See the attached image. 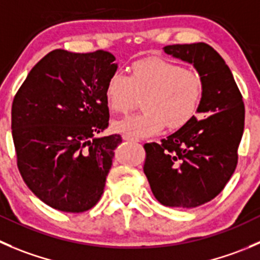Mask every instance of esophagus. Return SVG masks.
Returning <instances> with one entry per match:
<instances>
[{
	"label": "esophagus",
	"instance_id": "34e87169",
	"mask_svg": "<svg viewBox=\"0 0 260 260\" xmlns=\"http://www.w3.org/2000/svg\"><path fill=\"white\" fill-rule=\"evenodd\" d=\"M123 140L124 141H128V142H138V140H136V138L133 137H129V136H123Z\"/></svg>",
	"mask_w": 260,
	"mask_h": 260
}]
</instances>
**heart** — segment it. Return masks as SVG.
<instances>
[{
  "mask_svg": "<svg viewBox=\"0 0 260 260\" xmlns=\"http://www.w3.org/2000/svg\"><path fill=\"white\" fill-rule=\"evenodd\" d=\"M142 113L115 120V132L135 138L178 129L196 114L202 98V80L196 71L162 58H146L132 64L131 76L117 71L105 85V99L114 113H127L143 98Z\"/></svg>",
  "mask_w": 260,
  "mask_h": 260,
  "instance_id": "b5f03b06",
  "label": "heart"
}]
</instances>
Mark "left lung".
Returning <instances> with one entry per match:
<instances>
[{
	"instance_id": "1",
	"label": "left lung",
	"mask_w": 260,
	"mask_h": 260,
	"mask_svg": "<svg viewBox=\"0 0 260 260\" xmlns=\"http://www.w3.org/2000/svg\"><path fill=\"white\" fill-rule=\"evenodd\" d=\"M164 52L197 70L202 80L197 113L206 118L193 115L160 143H146L143 173L161 205L194 208L218 196L235 171L245 108L230 69L211 45H166Z\"/></svg>"
}]
</instances>
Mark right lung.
<instances>
[{"label":"right lung","instance_id":"obj_1","mask_svg":"<svg viewBox=\"0 0 260 260\" xmlns=\"http://www.w3.org/2000/svg\"><path fill=\"white\" fill-rule=\"evenodd\" d=\"M105 50L55 49L29 72L14 98L11 129L17 168L40 201L63 212L90 210L104 191L119 135L109 124L105 85L117 71Z\"/></svg>","mask_w":260,"mask_h":260}]
</instances>
